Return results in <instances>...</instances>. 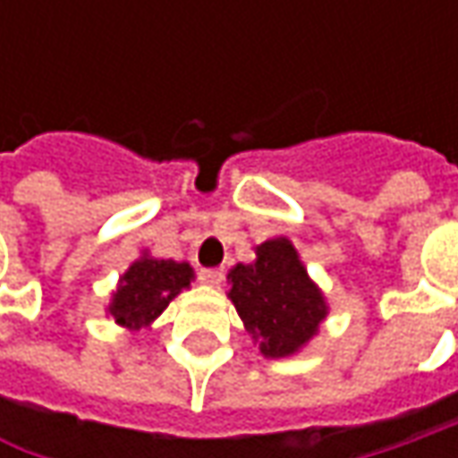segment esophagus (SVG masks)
Instances as JSON below:
<instances>
[{
	"label": "esophagus",
	"instance_id": "34e87169",
	"mask_svg": "<svg viewBox=\"0 0 458 458\" xmlns=\"http://www.w3.org/2000/svg\"><path fill=\"white\" fill-rule=\"evenodd\" d=\"M199 280L206 283V285H211V288H216L224 280V270H219V267H203V270H199Z\"/></svg>",
	"mask_w": 458,
	"mask_h": 458
}]
</instances>
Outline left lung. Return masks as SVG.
Returning <instances> with one entry per match:
<instances>
[{"instance_id": "8db88e82", "label": "left lung", "mask_w": 458, "mask_h": 458, "mask_svg": "<svg viewBox=\"0 0 458 458\" xmlns=\"http://www.w3.org/2000/svg\"><path fill=\"white\" fill-rule=\"evenodd\" d=\"M255 252V262L229 270V298L265 357H291L318 334L328 313L324 293L308 277L291 239H267Z\"/></svg>"}]
</instances>
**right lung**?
I'll list each match as a JSON object with an SVG mask.
<instances>
[{"label":"right lung","instance_id":"obj_1","mask_svg":"<svg viewBox=\"0 0 458 458\" xmlns=\"http://www.w3.org/2000/svg\"><path fill=\"white\" fill-rule=\"evenodd\" d=\"M193 267L188 262L175 259H157L142 252L140 259H134L130 270L119 277V285L112 293L109 316L130 331H140L150 326L167 303L191 285Z\"/></svg>","mask_w":458,"mask_h":458}]
</instances>
